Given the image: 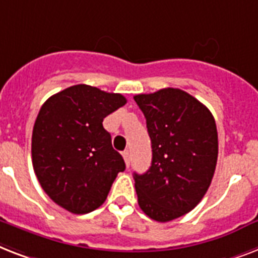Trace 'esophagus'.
Returning a JSON list of instances; mask_svg holds the SVG:
<instances>
[{
	"instance_id": "esophagus-1",
	"label": "esophagus",
	"mask_w": 258,
	"mask_h": 258,
	"mask_svg": "<svg viewBox=\"0 0 258 258\" xmlns=\"http://www.w3.org/2000/svg\"><path fill=\"white\" fill-rule=\"evenodd\" d=\"M122 157L125 160V164L129 168V165H131V153H129V150H123L122 152Z\"/></svg>"
}]
</instances>
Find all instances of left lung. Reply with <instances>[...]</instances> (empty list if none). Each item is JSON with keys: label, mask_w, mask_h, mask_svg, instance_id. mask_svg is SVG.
Instances as JSON below:
<instances>
[{"label": "left lung", "mask_w": 258, "mask_h": 258, "mask_svg": "<svg viewBox=\"0 0 258 258\" xmlns=\"http://www.w3.org/2000/svg\"><path fill=\"white\" fill-rule=\"evenodd\" d=\"M152 141V165L135 173L142 212L158 222L172 221L203 200L218 156L216 121L211 110L181 89L137 94Z\"/></svg>", "instance_id": "left-lung-1"}]
</instances>
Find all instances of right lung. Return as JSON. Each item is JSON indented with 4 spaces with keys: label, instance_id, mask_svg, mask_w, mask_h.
I'll return each mask as SVG.
<instances>
[{
    "label": "right lung",
    "instance_id": "add662e5",
    "mask_svg": "<svg viewBox=\"0 0 258 258\" xmlns=\"http://www.w3.org/2000/svg\"><path fill=\"white\" fill-rule=\"evenodd\" d=\"M125 104L122 94L80 84L41 106L33 127V168L45 193L71 213L100 208L125 170L122 156L102 126L105 117Z\"/></svg>",
    "mask_w": 258,
    "mask_h": 258
}]
</instances>
